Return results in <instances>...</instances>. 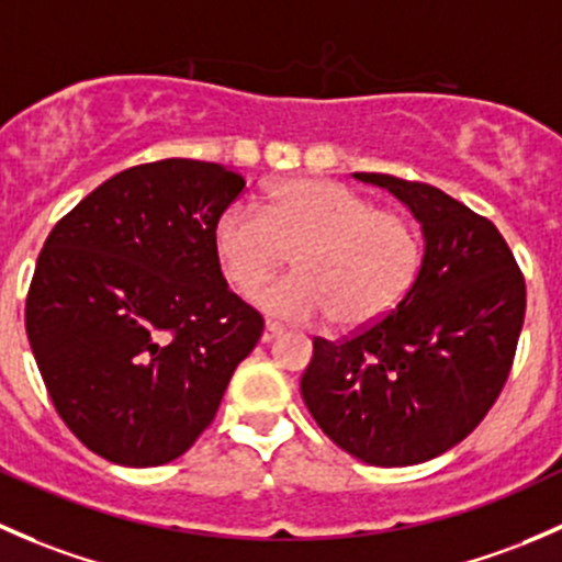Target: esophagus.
<instances>
[{"mask_svg":"<svg viewBox=\"0 0 562 562\" xmlns=\"http://www.w3.org/2000/svg\"><path fill=\"white\" fill-rule=\"evenodd\" d=\"M281 335H283V327H281V324H276V322H268V324H265V333H262V340H265V344H270V340L281 338Z\"/></svg>","mask_w":562,"mask_h":562,"instance_id":"esophagus-1","label":"esophagus"}]
</instances>
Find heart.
<instances>
[{
	"instance_id": "b5f03b06",
	"label": "heart",
	"mask_w": 562,
	"mask_h": 562,
	"mask_svg": "<svg viewBox=\"0 0 562 562\" xmlns=\"http://www.w3.org/2000/svg\"><path fill=\"white\" fill-rule=\"evenodd\" d=\"M224 276L240 292L259 286L294 254L297 273L254 292V303L289 322L333 316L366 327L414 286L422 238L406 213L327 178H289L265 205L233 202L213 227Z\"/></svg>"
}]
</instances>
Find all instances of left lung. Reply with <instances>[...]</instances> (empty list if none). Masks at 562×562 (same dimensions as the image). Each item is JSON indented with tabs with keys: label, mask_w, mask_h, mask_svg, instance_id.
<instances>
[{
	"label": "left lung",
	"mask_w": 562,
	"mask_h": 562,
	"mask_svg": "<svg viewBox=\"0 0 562 562\" xmlns=\"http://www.w3.org/2000/svg\"><path fill=\"white\" fill-rule=\"evenodd\" d=\"M406 202L425 235L414 286L344 340L314 338L300 392L324 436L368 465L432 460L487 416L525 322V279L490 218L419 181L355 172Z\"/></svg>",
	"instance_id": "1"
}]
</instances>
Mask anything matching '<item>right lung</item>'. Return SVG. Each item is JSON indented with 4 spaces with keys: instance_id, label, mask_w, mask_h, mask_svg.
Here are the masks:
<instances>
[{
    "instance_id": "1",
    "label": "right lung",
    "mask_w": 562,
    "mask_h": 562,
    "mask_svg": "<svg viewBox=\"0 0 562 562\" xmlns=\"http://www.w3.org/2000/svg\"><path fill=\"white\" fill-rule=\"evenodd\" d=\"M243 187L213 161L130 167L83 196L40 251L29 346L65 425L115 465L187 452L262 335L213 246Z\"/></svg>"
}]
</instances>
